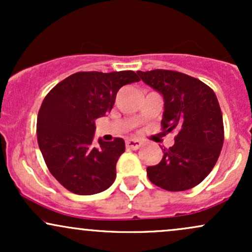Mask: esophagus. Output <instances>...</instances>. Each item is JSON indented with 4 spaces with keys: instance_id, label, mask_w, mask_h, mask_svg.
<instances>
[{
    "instance_id": "34e87169",
    "label": "esophagus",
    "mask_w": 252,
    "mask_h": 252,
    "mask_svg": "<svg viewBox=\"0 0 252 252\" xmlns=\"http://www.w3.org/2000/svg\"><path fill=\"white\" fill-rule=\"evenodd\" d=\"M126 144L129 149L137 150V149H140L141 146H142V142H141L140 140H134V138H130V140L126 141Z\"/></svg>"
}]
</instances>
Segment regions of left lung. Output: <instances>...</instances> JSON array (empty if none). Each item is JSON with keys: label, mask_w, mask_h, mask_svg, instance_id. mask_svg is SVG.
Segmentation results:
<instances>
[{"label": "left lung", "mask_w": 252, "mask_h": 252, "mask_svg": "<svg viewBox=\"0 0 252 252\" xmlns=\"http://www.w3.org/2000/svg\"><path fill=\"white\" fill-rule=\"evenodd\" d=\"M142 82L163 97V131H175V142L162 149L160 163L147 167L149 180L180 192L196 186L213 169L224 143V126L213 90L199 79L168 70L138 71Z\"/></svg>", "instance_id": "obj_1"}]
</instances>
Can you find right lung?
<instances>
[{
	"label": "right lung",
	"mask_w": 252,
	"mask_h": 252,
	"mask_svg": "<svg viewBox=\"0 0 252 252\" xmlns=\"http://www.w3.org/2000/svg\"><path fill=\"white\" fill-rule=\"evenodd\" d=\"M140 82L134 71L78 72L57 84L39 110V148L51 174L72 193L91 195L108 189L126 152L123 138L94 144L97 118L111 111L126 84Z\"/></svg>",
	"instance_id": "right-lung-1"
}]
</instances>
